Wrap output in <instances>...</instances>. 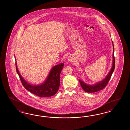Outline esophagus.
I'll list each match as a JSON object with an SVG mask.
<instances>
[{
  "label": "esophagus",
  "instance_id": "esophagus-1",
  "mask_svg": "<svg viewBox=\"0 0 130 130\" xmlns=\"http://www.w3.org/2000/svg\"><path fill=\"white\" fill-rule=\"evenodd\" d=\"M68 61H72L73 60V59H72V58L71 56H69V57H68Z\"/></svg>",
  "mask_w": 130,
  "mask_h": 130
}]
</instances>
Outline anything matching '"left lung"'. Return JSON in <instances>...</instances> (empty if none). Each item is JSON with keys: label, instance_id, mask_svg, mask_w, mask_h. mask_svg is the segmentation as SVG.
Returning <instances> with one entry per match:
<instances>
[{"label": "left lung", "instance_id": "obj_1", "mask_svg": "<svg viewBox=\"0 0 130 130\" xmlns=\"http://www.w3.org/2000/svg\"><path fill=\"white\" fill-rule=\"evenodd\" d=\"M112 42L113 47V61H112V66L110 71L108 72L107 76L105 77V78L101 81L96 83H95V84H93V85H88L84 82V81L79 79V82L81 85V86L85 92H89V93H91V92H94L99 91L105 87V86H107L108 82H109V80L110 79L112 74L114 72L115 67V57H114V44H113V41H112Z\"/></svg>", "mask_w": 130, "mask_h": 130}]
</instances>
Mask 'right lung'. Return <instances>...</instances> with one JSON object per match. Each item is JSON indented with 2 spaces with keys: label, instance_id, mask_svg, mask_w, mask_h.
Instances as JSON below:
<instances>
[{
  "label": "right lung",
  "instance_id": "add662e5",
  "mask_svg": "<svg viewBox=\"0 0 130 130\" xmlns=\"http://www.w3.org/2000/svg\"><path fill=\"white\" fill-rule=\"evenodd\" d=\"M15 62L16 71L20 78L22 85L27 90L41 97H51L57 93L60 85V73L63 67V63L53 67L50 70L46 78L42 83L39 85H34L27 82L23 78L18 69L16 60Z\"/></svg>",
  "mask_w": 130,
  "mask_h": 130
}]
</instances>
